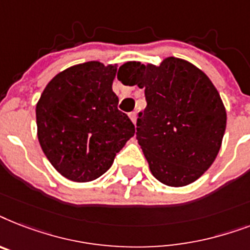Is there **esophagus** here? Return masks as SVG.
I'll return each mask as SVG.
<instances>
[{"label": "esophagus", "instance_id": "obj_1", "mask_svg": "<svg viewBox=\"0 0 250 250\" xmlns=\"http://www.w3.org/2000/svg\"><path fill=\"white\" fill-rule=\"evenodd\" d=\"M129 117H130V120H131V123L134 124H137V113L135 112H130L129 113Z\"/></svg>", "mask_w": 250, "mask_h": 250}]
</instances>
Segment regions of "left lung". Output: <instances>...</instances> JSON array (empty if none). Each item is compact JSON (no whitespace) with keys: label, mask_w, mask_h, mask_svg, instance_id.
Returning a JSON list of instances; mask_svg holds the SVG:
<instances>
[{"label":"left lung","mask_w":250,"mask_h":250,"mask_svg":"<svg viewBox=\"0 0 250 250\" xmlns=\"http://www.w3.org/2000/svg\"><path fill=\"white\" fill-rule=\"evenodd\" d=\"M123 83L145 89L147 107L137 120V139L157 181L182 187L210 167L226 130V108L196 65L165 58L160 65L127 62Z\"/></svg>","instance_id":"1"}]
</instances>
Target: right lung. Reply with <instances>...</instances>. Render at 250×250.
<instances>
[{"instance_id":"obj_1","label":"right lung","mask_w":250,"mask_h":250,"mask_svg":"<svg viewBox=\"0 0 250 250\" xmlns=\"http://www.w3.org/2000/svg\"><path fill=\"white\" fill-rule=\"evenodd\" d=\"M117 64L86 62L59 72L36 105L37 137L51 165L69 181L104 174L135 133L112 91Z\"/></svg>"}]
</instances>
